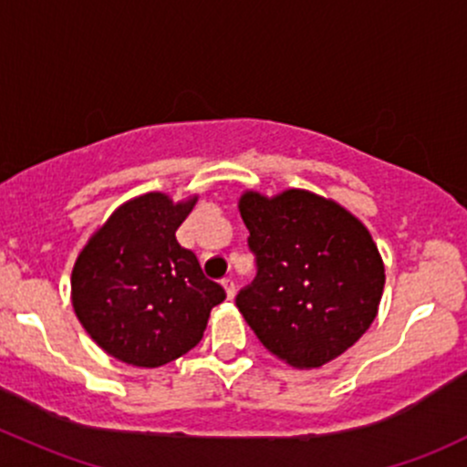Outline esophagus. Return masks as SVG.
Returning <instances> with one entry per match:
<instances>
[{"label":"esophagus","mask_w":467,"mask_h":467,"mask_svg":"<svg viewBox=\"0 0 467 467\" xmlns=\"http://www.w3.org/2000/svg\"><path fill=\"white\" fill-rule=\"evenodd\" d=\"M222 285L225 290V296H228V299H234V281L230 279V276H225V279L222 281Z\"/></svg>","instance_id":"1"}]
</instances>
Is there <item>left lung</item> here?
Here are the masks:
<instances>
[{
  "label": "left lung",
  "mask_w": 467,
  "mask_h": 467,
  "mask_svg": "<svg viewBox=\"0 0 467 467\" xmlns=\"http://www.w3.org/2000/svg\"><path fill=\"white\" fill-rule=\"evenodd\" d=\"M257 276L237 295L254 335L292 368L310 370L361 339L386 284L381 254L355 214L308 191L239 199Z\"/></svg>",
  "instance_id": "obj_1"
}]
</instances>
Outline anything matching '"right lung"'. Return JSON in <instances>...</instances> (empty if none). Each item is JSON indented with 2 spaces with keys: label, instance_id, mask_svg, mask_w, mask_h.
I'll return each instance as SVG.
<instances>
[{
  "label": "right lung",
  "instance_id": "obj_1",
  "mask_svg": "<svg viewBox=\"0 0 467 467\" xmlns=\"http://www.w3.org/2000/svg\"><path fill=\"white\" fill-rule=\"evenodd\" d=\"M197 197L130 199L75 261L73 308L92 341L128 366L159 368L202 341L210 310L225 299L175 233Z\"/></svg>",
  "mask_w": 467,
  "mask_h": 467
}]
</instances>
